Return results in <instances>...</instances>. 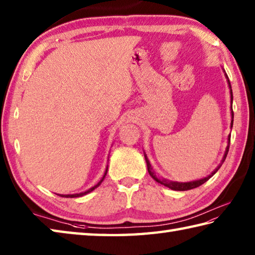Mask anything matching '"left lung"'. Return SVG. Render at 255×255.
Listing matches in <instances>:
<instances>
[{
    "mask_svg": "<svg viewBox=\"0 0 255 255\" xmlns=\"http://www.w3.org/2000/svg\"><path fill=\"white\" fill-rule=\"evenodd\" d=\"M225 77H226V79H228V83H229V88H230V91H231V104H232V101H233V94H232V87H231V83H230V80H229V77L226 76V73H225ZM231 110H232V106H231ZM232 122H231V128L233 127V118H234V114H233V110L232 112ZM228 140H229V142H228V147H226V149H225V152H224V156H223V159H222V163L217 166V168L214 170V172H213L211 175H208L207 177H204V178H202V179H197V180H194V182H188V183H178V182H170V180H166V179H160V178H158L156 176V174L154 173V170H152V168H151V165H150V163H149V160H148V158H147V156L145 155V159H146V163H147V169H148V173H149V175L151 176L152 178H154L157 183H159V184H161V185H164V186H166V187H168V188H170V189H173V191H188V189H193V188H196V187H198V186H201L202 184H204L205 182H207L208 179H210L213 175H214L217 170L220 169V167L222 166V164L224 163V160H225V158H226V156H228V152H229V148H230V140H231V136L229 135V138H228Z\"/></svg>",
    "mask_w": 255,
    "mask_h": 255,
    "instance_id": "left-lung-1",
    "label": "left lung"
}]
</instances>
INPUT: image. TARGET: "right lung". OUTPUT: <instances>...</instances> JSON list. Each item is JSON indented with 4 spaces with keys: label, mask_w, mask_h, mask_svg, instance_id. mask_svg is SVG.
<instances>
[{
    "label": "right lung",
    "mask_w": 255,
    "mask_h": 255,
    "mask_svg": "<svg viewBox=\"0 0 255 255\" xmlns=\"http://www.w3.org/2000/svg\"><path fill=\"white\" fill-rule=\"evenodd\" d=\"M107 172H108V167L106 168V172H105V174H104V176H103V178L100 179V182L97 184V185H95L94 187H91V188H89L88 189V191H86V192H82V193H79V194H68V195H62V194H59V196H61V197H70V198H72V197H80V196H83V195H86V194H88V193H90V192H92L94 191L95 188H97L99 186V185L103 183V180L105 179V177H106V175H107Z\"/></svg>",
    "instance_id": "obj_1"
}]
</instances>
